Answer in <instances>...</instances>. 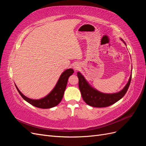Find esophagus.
<instances>
[{
    "label": "esophagus",
    "mask_w": 146,
    "mask_h": 146,
    "mask_svg": "<svg viewBox=\"0 0 146 146\" xmlns=\"http://www.w3.org/2000/svg\"><path fill=\"white\" fill-rule=\"evenodd\" d=\"M74 68L75 70H78L80 68V65H79V64L76 63V64H74Z\"/></svg>",
    "instance_id": "esophagus-1"
}]
</instances>
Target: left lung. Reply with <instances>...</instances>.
I'll return each instance as SVG.
<instances>
[{
  "instance_id": "1",
  "label": "left lung",
  "mask_w": 146,
  "mask_h": 146,
  "mask_svg": "<svg viewBox=\"0 0 146 146\" xmlns=\"http://www.w3.org/2000/svg\"><path fill=\"white\" fill-rule=\"evenodd\" d=\"M77 77L78 78L79 89L83 100L86 104L91 107L98 108L108 107L122 99L129 89L131 79V75L126 86L117 93L104 94L92 88L80 72H77Z\"/></svg>"
}]
</instances>
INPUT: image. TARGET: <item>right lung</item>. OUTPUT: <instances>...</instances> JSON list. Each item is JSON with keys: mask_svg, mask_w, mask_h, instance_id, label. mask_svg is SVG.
<instances>
[{"mask_svg": "<svg viewBox=\"0 0 146 146\" xmlns=\"http://www.w3.org/2000/svg\"><path fill=\"white\" fill-rule=\"evenodd\" d=\"M74 70L72 69H69L66 70L62 73L57 82L56 86L49 94L46 97L41 99L33 100L30 99L27 97H25L22 92L18 90V88L16 86L17 90L19 93L25 101L32 105L35 107L39 108H50L55 107L58 105L63 99L64 92L66 90V85H67L68 80L70 76L74 73Z\"/></svg>", "mask_w": 146, "mask_h": 146, "instance_id": "add662e5", "label": "right lung"}]
</instances>
